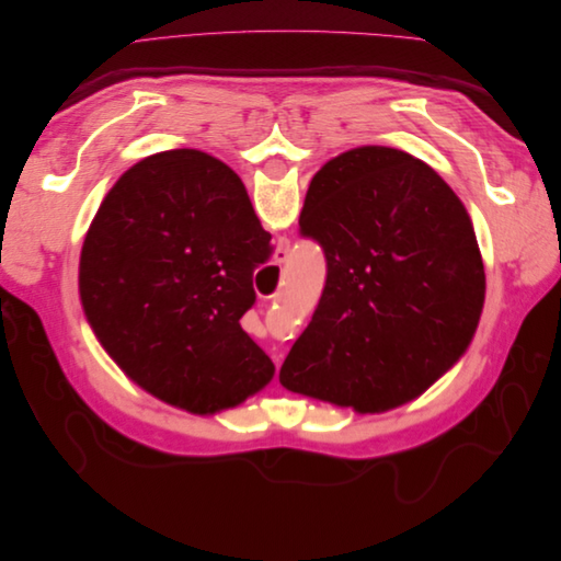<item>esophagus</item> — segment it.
<instances>
[{
	"label": "esophagus",
	"instance_id": "esophagus-1",
	"mask_svg": "<svg viewBox=\"0 0 561 561\" xmlns=\"http://www.w3.org/2000/svg\"><path fill=\"white\" fill-rule=\"evenodd\" d=\"M274 262L280 266V264H285L287 262V248H283V245H278V250L274 252ZM276 367L283 363V355H276Z\"/></svg>",
	"mask_w": 561,
	"mask_h": 561
}]
</instances>
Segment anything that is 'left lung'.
Listing matches in <instances>:
<instances>
[{
    "label": "left lung",
    "instance_id": "1",
    "mask_svg": "<svg viewBox=\"0 0 561 561\" xmlns=\"http://www.w3.org/2000/svg\"><path fill=\"white\" fill-rule=\"evenodd\" d=\"M328 278L280 367L293 393L355 412L421 396L466 351L484 307L468 210L428 163L358 147L313 175L299 215Z\"/></svg>",
    "mask_w": 561,
    "mask_h": 561
}]
</instances>
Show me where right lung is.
Returning <instances> with one entry per match:
<instances>
[{
    "instance_id": "right-lung-1",
    "label": "right lung",
    "mask_w": 561,
    "mask_h": 561,
    "mask_svg": "<svg viewBox=\"0 0 561 561\" xmlns=\"http://www.w3.org/2000/svg\"><path fill=\"white\" fill-rule=\"evenodd\" d=\"M271 252L229 165L198 149L161 151L100 203L79 262L83 313L151 396L194 414L229 410L276 369L241 328Z\"/></svg>"
}]
</instances>
